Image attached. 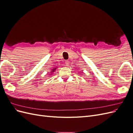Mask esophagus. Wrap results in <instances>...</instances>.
Masks as SVG:
<instances>
[{
	"instance_id": "obj_1",
	"label": "esophagus",
	"mask_w": 133,
	"mask_h": 133,
	"mask_svg": "<svg viewBox=\"0 0 133 133\" xmlns=\"http://www.w3.org/2000/svg\"><path fill=\"white\" fill-rule=\"evenodd\" d=\"M69 61L68 60H66V61L65 62V64H66V65H68V64H69Z\"/></svg>"
}]
</instances>
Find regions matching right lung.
Wrapping results in <instances>:
<instances>
[{"mask_svg": "<svg viewBox=\"0 0 133 133\" xmlns=\"http://www.w3.org/2000/svg\"><path fill=\"white\" fill-rule=\"evenodd\" d=\"M56 69H57V68H54V69H53V70H52V71H51V72H54V71H55V70Z\"/></svg>", "mask_w": 133, "mask_h": 133, "instance_id": "1", "label": "right lung"}]
</instances>
